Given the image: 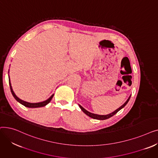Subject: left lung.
Wrapping results in <instances>:
<instances>
[{"instance_id": "1", "label": "left lung", "mask_w": 158, "mask_h": 158, "mask_svg": "<svg viewBox=\"0 0 158 158\" xmlns=\"http://www.w3.org/2000/svg\"><path fill=\"white\" fill-rule=\"evenodd\" d=\"M130 98H131V96L129 97V98L127 99V101H126L125 103H124L122 106H120L118 109H117V110H115L114 112H113V113H110V114H107V115H99V114L92 113H90V112L86 111V110L85 108H83V107H82L81 106H80V105H79V107H80V108L81 109V110H82V111H83L86 115L89 116V117L92 118H94V119H97V120H106V119L110 118V117H113V115H114L118 111H119L121 109H122L123 107L127 104V102H128L129 101Z\"/></svg>"}]
</instances>
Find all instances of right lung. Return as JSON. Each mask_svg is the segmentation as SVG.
<instances>
[{"label": "right lung", "mask_w": 158, "mask_h": 158, "mask_svg": "<svg viewBox=\"0 0 158 158\" xmlns=\"http://www.w3.org/2000/svg\"><path fill=\"white\" fill-rule=\"evenodd\" d=\"M9 83H10V89H11V94L13 95V96L14 97V98L16 99V101H17L19 102H20V104H22V105H23L24 106H26L27 107H31V108H35V107H44L45 106H46L47 104H48L50 102H51V101L52 100V98L54 96V94L50 97L49 98H48L47 100L44 101V102H38V103H29V102H26V101H23L22 100H21V99H20L18 97H16V95L15 94L14 92L13 91V89H12V87H11V82H10V78H9Z\"/></svg>", "instance_id": "1"}]
</instances>
